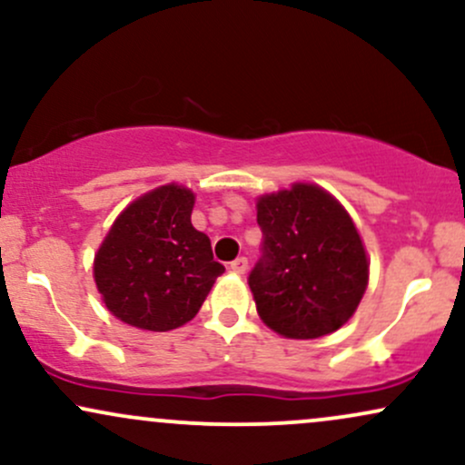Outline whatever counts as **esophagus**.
<instances>
[{"mask_svg": "<svg viewBox=\"0 0 465 465\" xmlns=\"http://www.w3.org/2000/svg\"><path fill=\"white\" fill-rule=\"evenodd\" d=\"M229 269H232L233 273H238V275L247 273V269H249V260H247V258H236V260H233L232 264H229Z\"/></svg>", "mask_w": 465, "mask_h": 465, "instance_id": "esophagus-1", "label": "esophagus"}]
</instances>
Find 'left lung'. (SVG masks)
<instances>
[{
  "instance_id": "8db88e82",
  "label": "left lung",
  "mask_w": 465,
  "mask_h": 465,
  "mask_svg": "<svg viewBox=\"0 0 465 465\" xmlns=\"http://www.w3.org/2000/svg\"><path fill=\"white\" fill-rule=\"evenodd\" d=\"M262 255L249 273L260 319L288 339H319L354 314L370 264L348 212L317 185L258 201Z\"/></svg>"
}]
</instances>
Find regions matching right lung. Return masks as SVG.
Wrapping results in <instances>:
<instances>
[{
  "mask_svg": "<svg viewBox=\"0 0 465 465\" xmlns=\"http://www.w3.org/2000/svg\"><path fill=\"white\" fill-rule=\"evenodd\" d=\"M194 194L162 185L133 201L106 233L94 262L100 295L120 322L153 332L188 323L225 266L192 227Z\"/></svg>",
  "mask_w": 465,
  "mask_h": 465,
  "instance_id": "obj_1",
  "label": "right lung"
}]
</instances>
